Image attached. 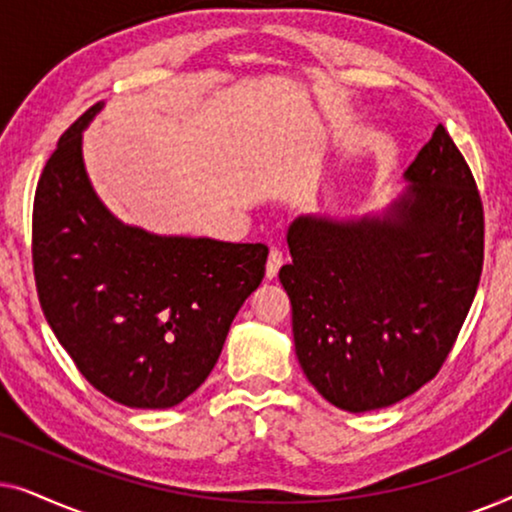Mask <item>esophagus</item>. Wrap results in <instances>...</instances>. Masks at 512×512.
<instances>
[{"instance_id":"esophagus-1","label":"esophagus","mask_w":512,"mask_h":512,"mask_svg":"<svg viewBox=\"0 0 512 512\" xmlns=\"http://www.w3.org/2000/svg\"><path fill=\"white\" fill-rule=\"evenodd\" d=\"M286 263V254L282 249H270V256H268V265H265V275L268 279H275L277 272L282 265Z\"/></svg>"}]
</instances>
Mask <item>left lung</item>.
Instances as JSON below:
<instances>
[{
    "label": "left lung",
    "instance_id": "left-lung-1",
    "mask_svg": "<svg viewBox=\"0 0 512 512\" xmlns=\"http://www.w3.org/2000/svg\"><path fill=\"white\" fill-rule=\"evenodd\" d=\"M384 219L300 216L279 282L300 368L347 412L380 410L431 382L478 291L485 209L471 167L438 123Z\"/></svg>",
    "mask_w": 512,
    "mask_h": 512
}]
</instances>
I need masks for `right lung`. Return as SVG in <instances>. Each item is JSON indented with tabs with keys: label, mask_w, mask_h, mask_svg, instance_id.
Instances as JSON below:
<instances>
[{
	"label": "right lung",
	"mask_w": 512,
	"mask_h": 512,
	"mask_svg": "<svg viewBox=\"0 0 512 512\" xmlns=\"http://www.w3.org/2000/svg\"><path fill=\"white\" fill-rule=\"evenodd\" d=\"M100 107L62 132L34 193L39 303L97 391L128 408H172L212 373L237 310L263 282L268 247L158 237L116 221L81 158V130Z\"/></svg>",
	"instance_id": "add662e5"
}]
</instances>
